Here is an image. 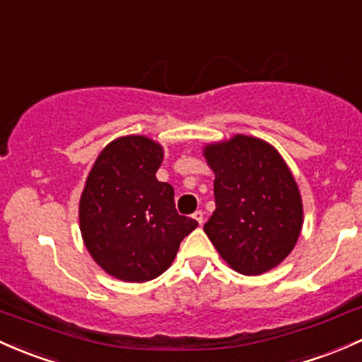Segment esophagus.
I'll list each match as a JSON object with an SVG mask.
<instances>
[{
  "label": "esophagus",
  "instance_id": "34e87169",
  "mask_svg": "<svg viewBox=\"0 0 362 362\" xmlns=\"http://www.w3.org/2000/svg\"><path fill=\"white\" fill-rule=\"evenodd\" d=\"M193 219H195L198 224H204V212L197 211L195 214H193Z\"/></svg>",
  "mask_w": 362,
  "mask_h": 362
}]
</instances>
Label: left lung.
<instances>
[{
    "instance_id": "obj_1",
    "label": "left lung",
    "mask_w": 362,
    "mask_h": 362,
    "mask_svg": "<svg viewBox=\"0 0 362 362\" xmlns=\"http://www.w3.org/2000/svg\"><path fill=\"white\" fill-rule=\"evenodd\" d=\"M205 158L216 173V211L204 231L221 257L248 276L278 266L302 228L300 193L283 158L262 139L240 134L209 145Z\"/></svg>"
}]
</instances>
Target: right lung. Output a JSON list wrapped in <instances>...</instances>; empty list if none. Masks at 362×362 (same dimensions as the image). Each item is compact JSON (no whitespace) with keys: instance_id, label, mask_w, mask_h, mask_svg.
Segmentation results:
<instances>
[{"instance_id":"obj_1","label":"right lung","mask_w":362,"mask_h":362,"mask_svg":"<svg viewBox=\"0 0 362 362\" xmlns=\"http://www.w3.org/2000/svg\"><path fill=\"white\" fill-rule=\"evenodd\" d=\"M160 145L145 136L112 141L96 158L81 197L84 243L108 274L148 281L170 266L186 235L198 226L180 216L169 182L155 177Z\"/></svg>"}]
</instances>
